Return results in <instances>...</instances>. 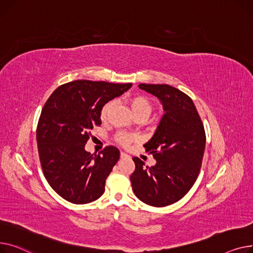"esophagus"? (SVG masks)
I'll return each mask as SVG.
<instances>
[{
    "mask_svg": "<svg viewBox=\"0 0 253 253\" xmlns=\"http://www.w3.org/2000/svg\"><path fill=\"white\" fill-rule=\"evenodd\" d=\"M121 156L122 157H126V156H127V154L126 152H121Z\"/></svg>",
    "mask_w": 253,
    "mask_h": 253,
    "instance_id": "34e87169",
    "label": "esophagus"
}]
</instances>
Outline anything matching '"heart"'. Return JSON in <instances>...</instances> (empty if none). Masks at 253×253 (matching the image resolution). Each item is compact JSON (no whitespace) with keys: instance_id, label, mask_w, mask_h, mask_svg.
I'll return each mask as SVG.
<instances>
[{"instance_id":"b5f03b06","label":"heart","mask_w":253,"mask_h":253,"mask_svg":"<svg viewBox=\"0 0 253 253\" xmlns=\"http://www.w3.org/2000/svg\"><path fill=\"white\" fill-rule=\"evenodd\" d=\"M127 102L129 104L133 115L136 117L138 116L147 117L152 111L151 101L143 95H132L127 99ZM113 104H114L113 101H108L102 106L100 111V116L102 121L107 120L109 112L113 107ZM116 140L118 143L124 146H128L130 143L136 142L138 140V137L136 135H131V133H126L122 131V132H118L116 135Z\"/></svg>"}]
</instances>
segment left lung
Segmentation results:
<instances>
[{"label": "left lung", "instance_id": "left-lung-1", "mask_svg": "<svg viewBox=\"0 0 253 253\" xmlns=\"http://www.w3.org/2000/svg\"><path fill=\"white\" fill-rule=\"evenodd\" d=\"M139 87L157 97L166 113L144 145L156 165L145 167L139 157H132L136 169L131 187L144 203L163 207L182 199L196 182L205 149L204 126L192 99L179 88L152 84Z\"/></svg>", "mask_w": 253, "mask_h": 253}]
</instances>
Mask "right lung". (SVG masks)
Instances as JSON below:
<instances>
[{
	"label": "right lung",
	"instance_id": "1",
	"mask_svg": "<svg viewBox=\"0 0 253 253\" xmlns=\"http://www.w3.org/2000/svg\"><path fill=\"white\" fill-rule=\"evenodd\" d=\"M131 85L73 81L58 86L44 103L37 127L40 161L49 185L65 200L85 204L102 196L120 150L107 146L94 156L84 146L101 125L102 106Z\"/></svg>",
	"mask_w": 253,
	"mask_h": 253
}]
</instances>
